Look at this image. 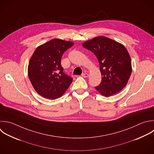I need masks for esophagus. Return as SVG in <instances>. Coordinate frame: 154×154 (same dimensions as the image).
Returning <instances> with one entry per match:
<instances>
[{
  "mask_svg": "<svg viewBox=\"0 0 154 154\" xmlns=\"http://www.w3.org/2000/svg\"><path fill=\"white\" fill-rule=\"evenodd\" d=\"M82 76L84 78H88V74L87 73H84L83 74H82Z\"/></svg>",
  "mask_w": 154,
  "mask_h": 154,
  "instance_id": "obj_1",
  "label": "esophagus"
}]
</instances>
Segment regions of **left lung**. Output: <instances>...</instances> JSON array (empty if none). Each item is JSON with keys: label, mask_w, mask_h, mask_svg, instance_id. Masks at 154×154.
<instances>
[{"label": "left lung", "mask_w": 154, "mask_h": 154, "mask_svg": "<svg viewBox=\"0 0 154 154\" xmlns=\"http://www.w3.org/2000/svg\"><path fill=\"white\" fill-rule=\"evenodd\" d=\"M82 46L92 52L99 63L102 81L95 87L96 90L105 97L120 91L126 85L132 72L131 57L125 47L104 36L86 41Z\"/></svg>", "instance_id": "1"}]
</instances>
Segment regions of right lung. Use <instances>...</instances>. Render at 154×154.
Listing matches in <instances>:
<instances>
[{"mask_svg": "<svg viewBox=\"0 0 154 154\" xmlns=\"http://www.w3.org/2000/svg\"><path fill=\"white\" fill-rule=\"evenodd\" d=\"M74 45L70 41L52 39L39 46L29 62L28 73L35 90L48 99L60 97L73 79L63 72L61 64L63 54Z\"/></svg>", "mask_w": 154, "mask_h": 154, "instance_id": "1", "label": "right lung"}]
</instances>
